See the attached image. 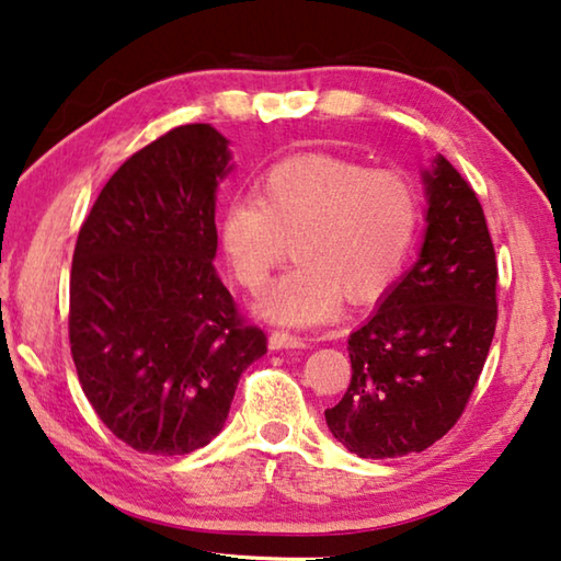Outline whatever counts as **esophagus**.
Segmentation results:
<instances>
[{
    "label": "esophagus",
    "instance_id": "esophagus-1",
    "mask_svg": "<svg viewBox=\"0 0 561 561\" xmlns=\"http://www.w3.org/2000/svg\"><path fill=\"white\" fill-rule=\"evenodd\" d=\"M307 346V340H301V336L297 334H289V332H282V329H277V332L270 334V350L279 352V350H305Z\"/></svg>",
    "mask_w": 561,
    "mask_h": 561
}]
</instances>
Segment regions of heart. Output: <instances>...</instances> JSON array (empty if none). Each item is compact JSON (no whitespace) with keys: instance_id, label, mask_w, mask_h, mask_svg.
Returning a JSON list of instances; mask_svg holds the SVG:
<instances>
[{"instance_id":"obj_1","label":"heart","mask_w":561,"mask_h":561,"mask_svg":"<svg viewBox=\"0 0 561 561\" xmlns=\"http://www.w3.org/2000/svg\"><path fill=\"white\" fill-rule=\"evenodd\" d=\"M420 225L422 199L407 174L301 154L266 169L254 197L227 202L217 234L229 272L254 295L295 254V270L256 312L309 327L332 319L342 299L367 305L385 295L402 274Z\"/></svg>"}]
</instances>
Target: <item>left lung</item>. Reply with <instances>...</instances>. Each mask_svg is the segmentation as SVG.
Instances as JSON below:
<instances>
[{"mask_svg":"<svg viewBox=\"0 0 561 561\" xmlns=\"http://www.w3.org/2000/svg\"><path fill=\"white\" fill-rule=\"evenodd\" d=\"M420 260L350 334L352 379L327 409L336 442L364 459L404 457L465 412L496 327V256L472 186L442 154L422 172Z\"/></svg>","mask_w":561,"mask_h":561,"instance_id":"left-lung-1","label":"left lung"}]
</instances>
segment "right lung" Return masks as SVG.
Instances as JSON below:
<instances>
[{
	"mask_svg": "<svg viewBox=\"0 0 561 561\" xmlns=\"http://www.w3.org/2000/svg\"><path fill=\"white\" fill-rule=\"evenodd\" d=\"M211 124H184L110 176L79 229L69 344L89 404L141 455H190L221 432L242 371L266 354L215 270L217 186L232 172Z\"/></svg>",
	"mask_w": 561,
	"mask_h": 561,
	"instance_id": "1",
	"label": "right lung"
}]
</instances>
